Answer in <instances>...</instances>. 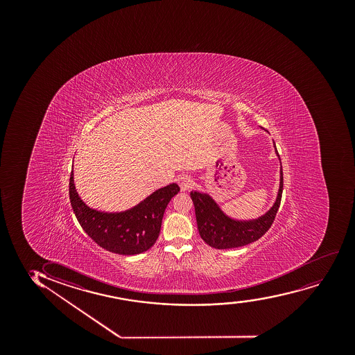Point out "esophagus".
I'll list each match as a JSON object with an SVG mask.
<instances>
[{
  "instance_id": "1",
  "label": "esophagus",
  "mask_w": 355,
  "mask_h": 355,
  "mask_svg": "<svg viewBox=\"0 0 355 355\" xmlns=\"http://www.w3.org/2000/svg\"><path fill=\"white\" fill-rule=\"evenodd\" d=\"M178 181H179V186L180 188H181V191H184V192L192 188L193 180L189 175H181Z\"/></svg>"
}]
</instances>
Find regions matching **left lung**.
I'll use <instances>...</instances> for the list:
<instances>
[{"label":"left lung","instance_id":"obj_1","mask_svg":"<svg viewBox=\"0 0 355 355\" xmlns=\"http://www.w3.org/2000/svg\"><path fill=\"white\" fill-rule=\"evenodd\" d=\"M275 151L277 154V148L273 142ZM279 189L277 198L264 216L252 220H236L226 216L221 211L219 205L206 193L191 192V198L196 208V224L200 236L206 244L214 249H234L244 245L258 241L261 236L268 232L271 227L275 216L277 214L281 205L282 193H283V171L281 168L279 176Z\"/></svg>","mask_w":355,"mask_h":355}]
</instances>
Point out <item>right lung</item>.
<instances>
[{
    "instance_id": "right-lung-1",
    "label": "right lung",
    "mask_w": 355,
    "mask_h": 355,
    "mask_svg": "<svg viewBox=\"0 0 355 355\" xmlns=\"http://www.w3.org/2000/svg\"><path fill=\"white\" fill-rule=\"evenodd\" d=\"M179 192L178 184H168L128 211L102 212L80 199L74 186L73 171L69 176L71 206L83 230L103 249L125 256L144 252L155 244L168 202Z\"/></svg>"
}]
</instances>
